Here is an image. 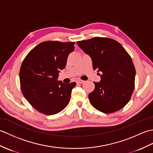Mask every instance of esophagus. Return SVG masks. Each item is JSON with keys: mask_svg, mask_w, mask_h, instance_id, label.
<instances>
[{"mask_svg": "<svg viewBox=\"0 0 153 153\" xmlns=\"http://www.w3.org/2000/svg\"><path fill=\"white\" fill-rule=\"evenodd\" d=\"M76 82L77 83H79V84H82V83H83V82H84V81L83 80H82V79H77V81H76Z\"/></svg>", "mask_w": 153, "mask_h": 153, "instance_id": "1", "label": "esophagus"}]
</instances>
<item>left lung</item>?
<instances>
[{
  "instance_id": "left-lung-1",
  "label": "left lung",
  "mask_w": 153,
  "mask_h": 153,
  "mask_svg": "<svg viewBox=\"0 0 153 153\" xmlns=\"http://www.w3.org/2000/svg\"><path fill=\"white\" fill-rule=\"evenodd\" d=\"M77 44L91 58L94 70L102 73L100 82H94L95 89L89 95L91 104L103 113L122 108L130 100L135 86L136 71L130 56L111 39L95 37Z\"/></svg>"
}]
</instances>
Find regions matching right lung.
Returning <instances> with one entry per match:
<instances>
[{
  "label": "right lung",
  "mask_w": 153,
  "mask_h": 153,
  "mask_svg": "<svg viewBox=\"0 0 153 153\" xmlns=\"http://www.w3.org/2000/svg\"><path fill=\"white\" fill-rule=\"evenodd\" d=\"M74 45V42H43L33 48L22 64L19 75L23 95L44 114L60 112L70 102L76 83H64L57 79Z\"/></svg>",
  "instance_id": "1"
}]
</instances>
